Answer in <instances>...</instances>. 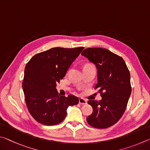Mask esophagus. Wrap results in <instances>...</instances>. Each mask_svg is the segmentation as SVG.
<instances>
[{
	"label": "esophagus",
	"instance_id": "34e87169",
	"mask_svg": "<svg viewBox=\"0 0 150 150\" xmlns=\"http://www.w3.org/2000/svg\"><path fill=\"white\" fill-rule=\"evenodd\" d=\"M79 103L80 104H82V105L87 104V101H86V99H83V98H80L79 99Z\"/></svg>",
	"mask_w": 150,
	"mask_h": 150
}]
</instances>
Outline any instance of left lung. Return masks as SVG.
Here are the masks:
<instances>
[{
	"instance_id": "8db88e82",
	"label": "left lung",
	"mask_w": 150,
	"mask_h": 150,
	"mask_svg": "<svg viewBox=\"0 0 150 150\" xmlns=\"http://www.w3.org/2000/svg\"><path fill=\"white\" fill-rule=\"evenodd\" d=\"M82 55L96 65L98 83L101 100L88 101L92 107V114L87 122L96 128H106L119 121L127 108L130 96V74L122 57L102 48H88ZM101 91H103L102 93Z\"/></svg>"
}]
</instances>
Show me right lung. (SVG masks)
Listing matches in <instances>:
<instances>
[{"label":"right lung","instance_id":"right-lung-1","mask_svg":"<svg viewBox=\"0 0 150 150\" xmlns=\"http://www.w3.org/2000/svg\"><path fill=\"white\" fill-rule=\"evenodd\" d=\"M83 49L54 47L34 55L26 64L22 83L26 105L41 124H59L67 116L68 107L79 102L72 95L59 96L56 87Z\"/></svg>","mask_w":150,"mask_h":150}]
</instances>
